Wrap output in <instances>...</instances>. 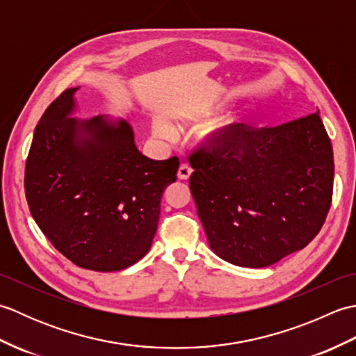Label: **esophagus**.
I'll list each match as a JSON object with an SVG mask.
<instances>
[{"label": "esophagus", "mask_w": 356, "mask_h": 356, "mask_svg": "<svg viewBox=\"0 0 356 356\" xmlns=\"http://www.w3.org/2000/svg\"><path fill=\"white\" fill-rule=\"evenodd\" d=\"M191 172H193V168L188 163H180V166H179V171H177V176H179V179L180 180H186V179H190V176H191Z\"/></svg>", "instance_id": "34e87169"}]
</instances>
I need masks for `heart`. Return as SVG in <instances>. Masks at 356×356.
I'll use <instances>...</instances> for the list:
<instances>
[{"label": "heart", "mask_w": 356, "mask_h": 356, "mask_svg": "<svg viewBox=\"0 0 356 356\" xmlns=\"http://www.w3.org/2000/svg\"><path fill=\"white\" fill-rule=\"evenodd\" d=\"M238 127H241V119L237 118V116H228L222 119L220 122L216 124L211 130H213L217 136H229L232 131H236ZM156 133L159 136H163V138H166V136L171 134V127L163 122V120H157L156 122Z\"/></svg>", "instance_id": "heart-1"}]
</instances>
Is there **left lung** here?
<instances>
[{
	"label": "left lung",
	"mask_w": 356,
	"mask_h": 356,
	"mask_svg": "<svg viewBox=\"0 0 356 356\" xmlns=\"http://www.w3.org/2000/svg\"><path fill=\"white\" fill-rule=\"evenodd\" d=\"M191 194L213 251L264 268L307 246L326 222L334 151L316 108L278 127H241L190 156Z\"/></svg>",
	"instance_id": "obj_1"
}]
</instances>
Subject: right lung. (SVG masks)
I'll list each match as a JSON object with an SVG mask.
<instances>
[{
	"label": "right lung",
	"instance_id": "right-lung-1",
	"mask_svg": "<svg viewBox=\"0 0 356 356\" xmlns=\"http://www.w3.org/2000/svg\"><path fill=\"white\" fill-rule=\"evenodd\" d=\"M76 90H64L35 128L26 199L44 236L72 263L120 270L148 252L179 159L143 156L125 120L72 118Z\"/></svg>",
	"mask_w": 356,
	"mask_h": 356
}]
</instances>
